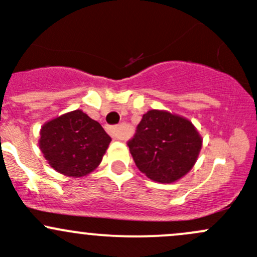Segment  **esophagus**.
Returning <instances> with one entry per match:
<instances>
[{
  "instance_id": "esophagus-1",
  "label": "esophagus",
  "mask_w": 257,
  "mask_h": 257,
  "mask_svg": "<svg viewBox=\"0 0 257 257\" xmlns=\"http://www.w3.org/2000/svg\"><path fill=\"white\" fill-rule=\"evenodd\" d=\"M109 134L112 136V138L114 139H120V141H123L124 139V136L123 133H121L120 128L119 126H109Z\"/></svg>"
}]
</instances>
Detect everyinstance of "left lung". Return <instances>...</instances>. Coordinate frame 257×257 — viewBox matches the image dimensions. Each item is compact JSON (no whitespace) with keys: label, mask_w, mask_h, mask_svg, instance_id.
Listing matches in <instances>:
<instances>
[{"label":"left lung","mask_w":257,"mask_h":257,"mask_svg":"<svg viewBox=\"0 0 257 257\" xmlns=\"http://www.w3.org/2000/svg\"><path fill=\"white\" fill-rule=\"evenodd\" d=\"M136 165L158 183H173L195 164L201 138L188 119L163 110H149L128 142Z\"/></svg>","instance_id":"left-lung-1"}]
</instances>
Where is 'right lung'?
<instances>
[{"instance_id":"obj_1","label":"right lung","mask_w":257,"mask_h":257,"mask_svg":"<svg viewBox=\"0 0 257 257\" xmlns=\"http://www.w3.org/2000/svg\"><path fill=\"white\" fill-rule=\"evenodd\" d=\"M110 141L97 120L78 109L46 123L41 129L40 148L54 170L76 178L99 165Z\"/></svg>"}]
</instances>
